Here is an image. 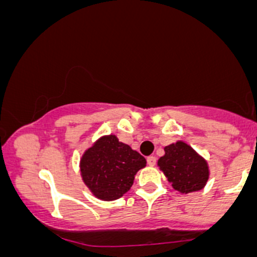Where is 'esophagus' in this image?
Returning <instances> with one entry per match:
<instances>
[{
  "label": "esophagus",
  "instance_id": "obj_1",
  "mask_svg": "<svg viewBox=\"0 0 257 257\" xmlns=\"http://www.w3.org/2000/svg\"><path fill=\"white\" fill-rule=\"evenodd\" d=\"M147 164H149V166H151V167H153L156 164V157L155 156H149V157H147Z\"/></svg>",
  "mask_w": 257,
  "mask_h": 257
}]
</instances>
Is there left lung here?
Segmentation results:
<instances>
[{"mask_svg":"<svg viewBox=\"0 0 257 257\" xmlns=\"http://www.w3.org/2000/svg\"><path fill=\"white\" fill-rule=\"evenodd\" d=\"M164 156L158 159V167L174 190L190 193L204 187L209 179L208 163L184 141L164 147Z\"/></svg>","mask_w":257,"mask_h":257,"instance_id":"1","label":"left lung"}]
</instances>
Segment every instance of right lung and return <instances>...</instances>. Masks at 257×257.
I'll return each instance as SVG.
<instances>
[{"label":"right lung","mask_w":257,"mask_h":257,"mask_svg":"<svg viewBox=\"0 0 257 257\" xmlns=\"http://www.w3.org/2000/svg\"><path fill=\"white\" fill-rule=\"evenodd\" d=\"M146 166V159L119 143L116 135L100 138L82 156L79 168L83 182L96 198L114 200L131 190L135 174Z\"/></svg>","instance_id":"1"}]
</instances>
